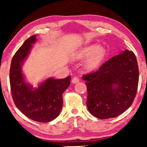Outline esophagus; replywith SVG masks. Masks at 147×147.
<instances>
[{
	"label": "esophagus",
	"instance_id": "esophagus-1",
	"mask_svg": "<svg viewBox=\"0 0 147 147\" xmlns=\"http://www.w3.org/2000/svg\"><path fill=\"white\" fill-rule=\"evenodd\" d=\"M71 82H72V83H73V84H76V83H78V82H79V79H78V78L74 77V78H72V80H71Z\"/></svg>",
	"mask_w": 147,
	"mask_h": 147
}]
</instances>
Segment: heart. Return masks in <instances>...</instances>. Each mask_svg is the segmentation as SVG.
Segmentation results:
<instances>
[{
    "label": "heart",
    "mask_w": 147,
    "mask_h": 147,
    "mask_svg": "<svg viewBox=\"0 0 147 147\" xmlns=\"http://www.w3.org/2000/svg\"><path fill=\"white\" fill-rule=\"evenodd\" d=\"M107 50L104 47L98 45H90L80 48L75 53L76 58L86 59L84 65L88 70L97 69L107 56Z\"/></svg>",
    "instance_id": "heart-1"
}]
</instances>
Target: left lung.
Here are the masks:
<instances>
[{"label":"left lung","mask_w":147,"mask_h":147,"mask_svg":"<svg viewBox=\"0 0 147 147\" xmlns=\"http://www.w3.org/2000/svg\"><path fill=\"white\" fill-rule=\"evenodd\" d=\"M120 53L98 71L82 76L88 90V109L100 119L120 115L135 98L139 78L137 60L132 51Z\"/></svg>","instance_id":"8db88e82"}]
</instances>
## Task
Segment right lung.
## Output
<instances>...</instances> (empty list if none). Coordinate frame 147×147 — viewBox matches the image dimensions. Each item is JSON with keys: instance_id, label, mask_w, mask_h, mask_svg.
Here are the masks:
<instances>
[{"instance_id": "add662e5", "label": "right lung", "mask_w": 147, "mask_h": 147, "mask_svg": "<svg viewBox=\"0 0 147 147\" xmlns=\"http://www.w3.org/2000/svg\"><path fill=\"white\" fill-rule=\"evenodd\" d=\"M33 35L24 42L11 61L10 85L15 105L30 119L40 122H48L59 115L63 106L62 94L69 87L71 77L63 79L49 78L33 88L26 81L22 67L37 41Z\"/></svg>"}]
</instances>
